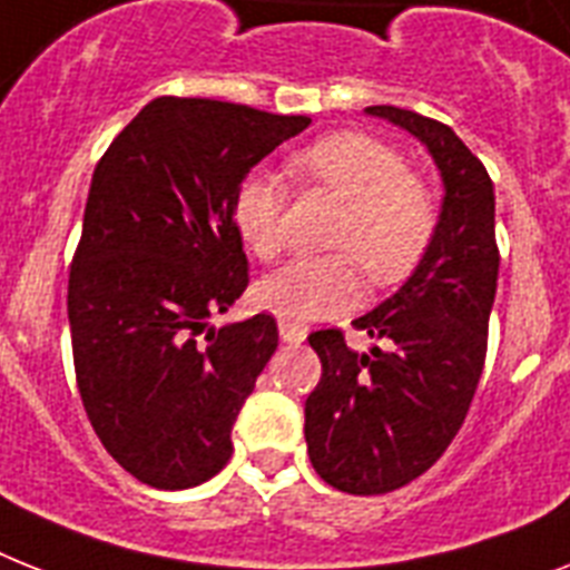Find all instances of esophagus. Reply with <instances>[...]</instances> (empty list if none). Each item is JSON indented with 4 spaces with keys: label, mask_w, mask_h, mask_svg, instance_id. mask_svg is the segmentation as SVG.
<instances>
[{
    "label": "esophagus",
    "mask_w": 570,
    "mask_h": 570,
    "mask_svg": "<svg viewBox=\"0 0 570 570\" xmlns=\"http://www.w3.org/2000/svg\"><path fill=\"white\" fill-rule=\"evenodd\" d=\"M279 335L285 343H303L305 341V326H299V323H288V320H279Z\"/></svg>",
    "instance_id": "esophagus-1"
}]
</instances>
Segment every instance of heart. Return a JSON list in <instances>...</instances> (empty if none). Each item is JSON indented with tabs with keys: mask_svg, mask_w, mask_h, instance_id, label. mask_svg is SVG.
<instances>
[{
	"mask_svg": "<svg viewBox=\"0 0 570 570\" xmlns=\"http://www.w3.org/2000/svg\"><path fill=\"white\" fill-rule=\"evenodd\" d=\"M288 171L343 200L332 247L343 253L303 256L258 285V303L288 323H312L350 312L361 299V274L387 288L411 276L436 233V197L425 177L379 136L346 130L296 150ZM285 183L274 171H250L233 197L235 229L262 262L282 250Z\"/></svg>",
	"mask_w": 570,
	"mask_h": 570,
	"instance_id": "obj_1",
	"label": "heart"
}]
</instances>
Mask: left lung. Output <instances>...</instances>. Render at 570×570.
<instances>
[{
    "label": "left lung",
    "mask_w": 570,
    "mask_h": 570,
    "mask_svg": "<svg viewBox=\"0 0 570 570\" xmlns=\"http://www.w3.org/2000/svg\"><path fill=\"white\" fill-rule=\"evenodd\" d=\"M413 134L443 177L434 242L407 282L352 326L387 350L358 355L341 328L308 335L323 375L305 399L314 472L350 495H384L428 472L458 436L487 361L495 303V191L449 125L402 107H366Z\"/></svg>",
    "instance_id": "1"
}]
</instances>
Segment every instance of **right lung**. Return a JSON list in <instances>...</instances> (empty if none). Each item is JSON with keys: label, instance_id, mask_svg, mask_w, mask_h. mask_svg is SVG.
<instances>
[{"label": "right lung", "instance_id": "add662e5", "mask_svg": "<svg viewBox=\"0 0 570 570\" xmlns=\"http://www.w3.org/2000/svg\"><path fill=\"white\" fill-rule=\"evenodd\" d=\"M312 125L212 98H154L98 159L69 267L83 411L110 458L154 489L209 481L279 346L276 320L209 326L247 288L238 183Z\"/></svg>", "mask_w": 570, "mask_h": 570}]
</instances>
